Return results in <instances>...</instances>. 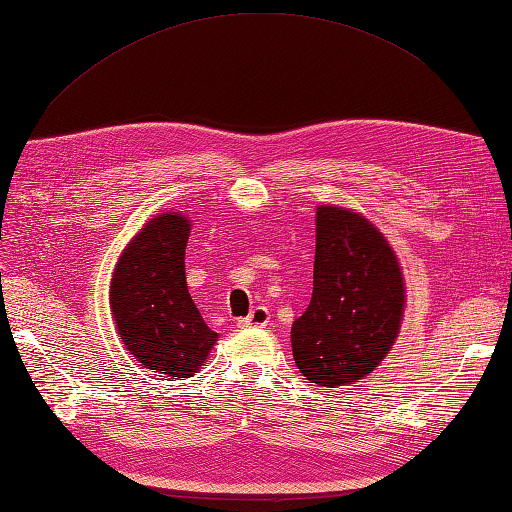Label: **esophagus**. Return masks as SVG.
Returning <instances> with one entry per match:
<instances>
[{
	"mask_svg": "<svg viewBox=\"0 0 512 512\" xmlns=\"http://www.w3.org/2000/svg\"><path fill=\"white\" fill-rule=\"evenodd\" d=\"M266 325H270V312L264 306L253 308L248 317L237 321V328H266Z\"/></svg>",
	"mask_w": 512,
	"mask_h": 512,
	"instance_id": "esophagus-1",
	"label": "esophagus"
}]
</instances>
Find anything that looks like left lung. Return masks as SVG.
Returning a JSON list of instances; mask_svg holds the SVG:
<instances>
[{
	"label": "left lung",
	"instance_id": "8db88e82",
	"mask_svg": "<svg viewBox=\"0 0 512 512\" xmlns=\"http://www.w3.org/2000/svg\"><path fill=\"white\" fill-rule=\"evenodd\" d=\"M312 299L290 330L299 372L321 387L354 385L394 347L407 306L398 255L363 213L317 206Z\"/></svg>",
	"mask_w": 512,
	"mask_h": 512
}]
</instances>
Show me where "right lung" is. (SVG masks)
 <instances>
[{"label":"right lung","instance_id":"1","mask_svg":"<svg viewBox=\"0 0 512 512\" xmlns=\"http://www.w3.org/2000/svg\"><path fill=\"white\" fill-rule=\"evenodd\" d=\"M189 233L184 213L154 215L129 239L110 281V310L125 350L145 369L178 380L198 372L217 341L187 288Z\"/></svg>","mask_w":512,"mask_h":512}]
</instances>
